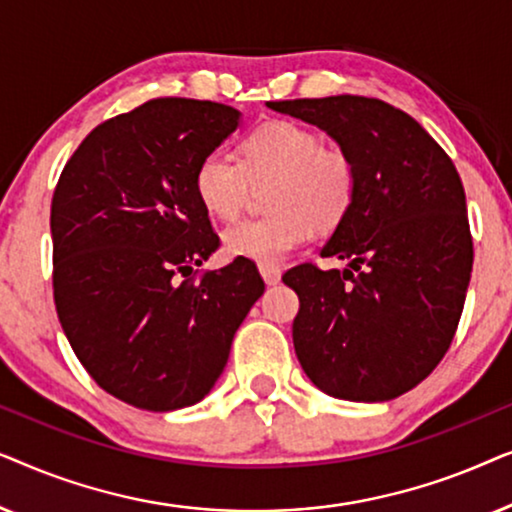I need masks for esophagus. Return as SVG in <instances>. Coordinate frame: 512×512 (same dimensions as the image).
Here are the masks:
<instances>
[{"label": "esophagus", "instance_id": "obj_1", "mask_svg": "<svg viewBox=\"0 0 512 512\" xmlns=\"http://www.w3.org/2000/svg\"><path fill=\"white\" fill-rule=\"evenodd\" d=\"M258 272H261L263 282L268 286H275L282 279V270L275 268V265H258Z\"/></svg>", "mask_w": 512, "mask_h": 512}]
</instances>
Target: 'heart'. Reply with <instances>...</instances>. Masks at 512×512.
Here are the masks:
<instances>
[{
	"label": "heart",
	"instance_id": "1",
	"mask_svg": "<svg viewBox=\"0 0 512 512\" xmlns=\"http://www.w3.org/2000/svg\"><path fill=\"white\" fill-rule=\"evenodd\" d=\"M270 214L242 221L223 233L233 258L277 265L303 247L312 226L331 230L345 219L356 195V165L340 146H324L319 132L293 121H272L242 144V163L212 151L195 170V195L216 219L242 212L251 184H268Z\"/></svg>",
	"mask_w": 512,
	"mask_h": 512
}]
</instances>
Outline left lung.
Segmentation results:
<instances>
[{"instance_id": "obj_1", "label": "left lung", "mask_w": 512, "mask_h": 512, "mask_svg": "<svg viewBox=\"0 0 512 512\" xmlns=\"http://www.w3.org/2000/svg\"><path fill=\"white\" fill-rule=\"evenodd\" d=\"M268 107L317 125L356 165L352 207L321 249L347 268L284 275L300 300V366L333 398L391 401L431 375L464 310L473 240L457 167L415 118L373 97Z\"/></svg>"}]
</instances>
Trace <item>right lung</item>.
<instances>
[{
  "instance_id": "right-lung-1",
  "label": "right lung",
  "mask_w": 512,
  "mask_h": 512,
  "mask_svg": "<svg viewBox=\"0 0 512 512\" xmlns=\"http://www.w3.org/2000/svg\"><path fill=\"white\" fill-rule=\"evenodd\" d=\"M240 118L219 102L151 100L97 125L55 186L62 331L88 375L135 408L170 412L202 401L263 296L247 258L179 284L219 249L193 179Z\"/></svg>"
}]
</instances>
